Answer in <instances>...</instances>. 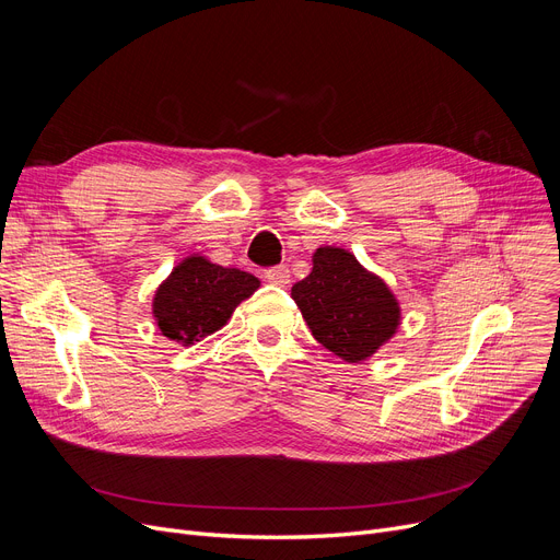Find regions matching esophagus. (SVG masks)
I'll return each mask as SVG.
<instances>
[{
	"label": "esophagus",
	"mask_w": 560,
	"mask_h": 560,
	"mask_svg": "<svg viewBox=\"0 0 560 560\" xmlns=\"http://www.w3.org/2000/svg\"><path fill=\"white\" fill-rule=\"evenodd\" d=\"M265 281L272 285H285L290 281V270L285 268V265H275V268L265 270Z\"/></svg>",
	"instance_id": "obj_1"
}]
</instances>
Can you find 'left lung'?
Returning a JSON list of instances; mask_svg holds the SVG:
<instances>
[{
    "label": "left lung",
    "mask_w": 560,
    "mask_h": 560,
    "mask_svg": "<svg viewBox=\"0 0 560 560\" xmlns=\"http://www.w3.org/2000/svg\"><path fill=\"white\" fill-rule=\"evenodd\" d=\"M313 338L347 363L370 359L401 322L399 302L384 279L340 247H319L313 270L290 290Z\"/></svg>",
    "instance_id": "left-lung-1"
}]
</instances>
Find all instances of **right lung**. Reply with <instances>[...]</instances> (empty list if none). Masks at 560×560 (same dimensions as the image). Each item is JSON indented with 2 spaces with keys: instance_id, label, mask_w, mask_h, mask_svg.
I'll use <instances>...</instances> for the list:
<instances>
[{
  "instance_id": "right-lung-1",
  "label": "right lung",
  "mask_w": 560,
  "mask_h": 560,
  "mask_svg": "<svg viewBox=\"0 0 560 560\" xmlns=\"http://www.w3.org/2000/svg\"><path fill=\"white\" fill-rule=\"evenodd\" d=\"M260 281L243 270L222 268L199 254L184 258L154 295V317L161 334L174 342L195 345L215 334Z\"/></svg>"
}]
</instances>
